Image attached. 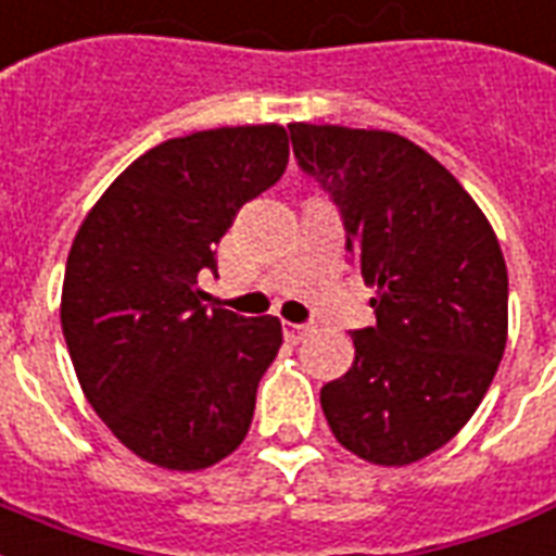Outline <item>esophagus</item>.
Listing matches in <instances>:
<instances>
[{
    "mask_svg": "<svg viewBox=\"0 0 556 556\" xmlns=\"http://www.w3.org/2000/svg\"><path fill=\"white\" fill-rule=\"evenodd\" d=\"M313 331H316L313 325L283 323V337H287V340H293V342H299V340H302V337H307V333H313Z\"/></svg>",
    "mask_w": 556,
    "mask_h": 556,
    "instance_id": "1",
    "label": "esophagus"
}]
</instances>
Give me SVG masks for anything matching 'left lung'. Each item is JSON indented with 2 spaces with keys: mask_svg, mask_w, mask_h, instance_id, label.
Returning <instances> with one entry per match:
<instances>
[{
  "mask_svg": "<svg viewBox=\"0 0 556 556\" xmlns=\"http://www.w3.org/2000/svg\"><path fill=\"white\" fill-rule=\"evenodd\" d=\"M299 166L340 207L345 249L375 287V325L319 392L349 452L407 466L478 410L507 345V263L490 219L431 154L392 131L290 125Z\"/></svg>",
  "mask_w": 556,
  "mask_h": 556,
  "instance_id": "obj_1",
  "label": "left lung"
}]
</instances>
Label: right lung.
Instances as JSON below:
<instances>
[{
    "label": "right lung",
    "mask_w": 556,
    "mask_h": 556,
    "mask_svg": "<svg viewBox=\"0 0 556 556\" xmlns=\"http://www.w3.org/2000/svg\"><path fill=\"white\" fill-rule=\"evenodd\" d=\"M287 161L290 137L275 123L175 137L140 154L75 233L66 349L90 407L146 463L207 469L249 433L281 323L207 311L195 283L216 273L214 245L237 211Z\"/></svg>",
    "instance_id": "obj_1"
}]
</instances>
